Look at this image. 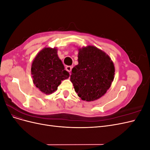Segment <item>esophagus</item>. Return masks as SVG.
Instances as JSON below:
<instances>
[{"label":"esophagus","instance_id":"esophagus-1","mask_svg":"<svg viewBox=\"0 0 150 150\" xmlns=\"http://www.w3.org/2000/svg\"><path fill=\"white\" fill-rule=\"evenodd\" d=\"M66 70H67L68 72H70L71 71V69H72V66H66Z\"/></svg>","mask_w":150,"mask_h":150}]
</instances>
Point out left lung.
Masks as SVG:
<instances>
[{
  "label": "left lung",
  "instance_id": "obj_1",
  "mask_svg": "<svg viewBox=\"0 0 150 150\" xmlns=\"http://www.w3.org/2000/svg\"><path fill=\"white\" fill-rule=\"evenodd\" d=\"M78 60L70 79L75 91L82 100H96L110 88L114 79V64L108 54L93 46L79 49Z\"/></svg>",
  "mask_w": 150,
  "mask_h": 150
}]
</instances>
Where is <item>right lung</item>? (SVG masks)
Instances as JSON below:
<instances>
[{"label":"right lung","instance_id":"1","mask_svg":"<svg viewBox=\"0 0 150 150\" xmlns=\"http://www.w3.org/2000/svg\"><path fill=\"white\" fill-rule=\"evenodd\" d=\"M56 48L45 47L32 63L31 74L33 83L42 93L50 94L57 89L61 81L69 77L57 56Z\"/></svg>","mask_w":150,"mask_h":150}]
</instances>
